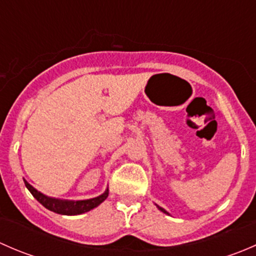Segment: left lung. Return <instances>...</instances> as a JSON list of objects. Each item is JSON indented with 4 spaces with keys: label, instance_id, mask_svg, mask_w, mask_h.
Returning a JSON list of instances; mask_svg holds the SVG:
<instances>
[{
    "label": "left lung",
    "instance_id": "obj_1",
    "mask_svg": "<svg viewBox=\"0 0 256 256\" xmlns=\"http://www.w3.org/2000/svg\"><path fill=\"white\" fill-rule=\"evenodd\" d=\"M156 207H157V208H158V209H160V210H161V212H162V213H164V214H168V216H170V213H168V212H167V210H164V208H162V207H160V206H157V204H156Z\"/></svg>",
    "mask_w": 256,
    "mask_h": 256
}]
</instances>
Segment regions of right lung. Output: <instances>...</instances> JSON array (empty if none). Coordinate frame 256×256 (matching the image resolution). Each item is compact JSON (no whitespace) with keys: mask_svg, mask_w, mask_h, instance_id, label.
<instances>
[{"mask_svg":"<svg viewBox=\"0 0 256 256\" xmlns=\"http://www.w3.org/2000/svg\"><path fill=\"white\" fill-rule=\"evenodd\" d=\"M26 187L28 188L33 197L49 210L54 212V213L63 214V216H78V214L86 213V212L92 210V209L96 208L98 206L102 204L109 196V188L105 190L102 194L98 196L95 198H90V200H59V198L48 197V196L43 194L42 192L36 190L32 184L24 180Z\"/></svg>","mask_w":256,"mask_h":256,"instance_id":"1","label":"right lung"}]
</instances>
